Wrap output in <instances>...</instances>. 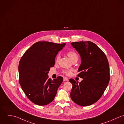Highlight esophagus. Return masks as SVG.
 <instances>
[{
	"instance_id": "obj_1",
	"label": "esophagus",
	"mask_w": 124,
	"mask_h": 124,
	"mask_svg": "<svg viewBox=\"0 0 124 124\" xmlns=\"http://www.w3.org/2000/svg\"><path fill=\"white\" fill-rule=\"evenodd\" d=\"M63 80H64V81H69V79L67 77H64V79H63Z\"/></svg>"
}]
</instances>
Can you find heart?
<instances>
[{"label":"heart","mask_w":124,"mask_h":124,"mask_svg":"<svg viewBox=\"0 0 124 124\" xmlns=\"http://www.w3.org/2000/svg\"><path fill=\"white\" fill-rule=\"evenodd\" d=\"M67 55L69 56V57L70 58V59L72 61L73 60H74V59L76 58H78V55L77 54L73 52V51H69L67 53ZM59 58V56H57V59H58ZM63 73L67 75H70L71 73V70H63Z\"/></svg>","instance_id":"heart-1"}]
</instances>
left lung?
<instances>
[{"mask_svg":"<svg viewBox=\"0 0 124 124\" xmlns=\"http://www.w3.org/2000/svg\"><path fill=\"white\" fill-rule=\"evenodd\" d=\"M70 44L80 55L78 76L83 79L79 83L70 79L72 85L70 98L79 105L89 106L99 100L108 86L110 78L108 61L103 51L92 42Z\"/></svg>","mask_w":124,"mask_h":124,"instance_id":"1","label":"left lung"}]
</instances>
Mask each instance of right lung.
Masks as SVG:
<instances>
[{
  "label": "right lung",
  "mask_w": 124,
  "mask_h": 124,
  "mask_svg": "<svg viewBox=\"0 0 124 124\" xmlns=\"http://www.w3.org/2000/svg\"><path fill=\"white\" fill-rule=\"evenodd\" d=\"M66 43L57 44L39 41L33 44L23 54L19 62V82L28 99L38 105H46L54 100L63 78L52 80L48 78L50 68L55 58Z\"/></svg>",
  "instance_id": "1"
}]
</instances>
